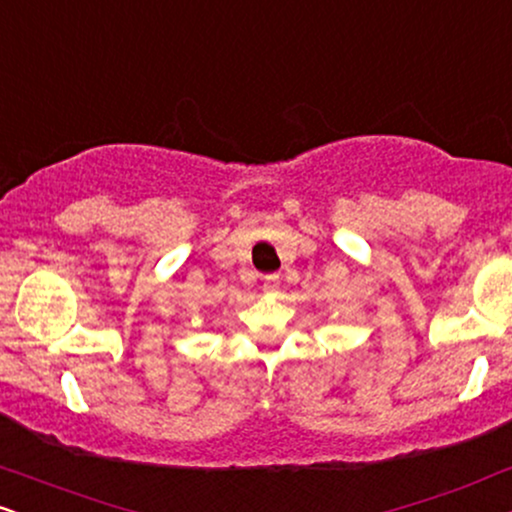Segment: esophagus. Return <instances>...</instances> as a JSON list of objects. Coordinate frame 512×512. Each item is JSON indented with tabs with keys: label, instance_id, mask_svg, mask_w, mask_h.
Returning a JSON list of instances; mask_svg holds the SVG:
<instances>
[{
	"label": "esophagus",
	"instance_id": "esophagus-1",
	"mask_svg": "<svg viewBox=\"0 0 512 512\" xmlns=\"http://www.w3.org/2000/svg\"><path fill=\"white\" fill-rule=\"evenodd\" d=\"M279 288H281L279 276H276V274L264 276V291H267V293H279Z\"/></svg>",
	"mask_w": 512,
	"mask_h": 512
}]
</instances>
